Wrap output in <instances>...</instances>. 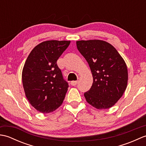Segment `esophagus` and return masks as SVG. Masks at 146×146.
Listing matches in <instances>:
<instances>
[{
	"instance_id": "1",
	"label": "esophagus",
	"mask_w": 146,
	"mask_h": 146,
	"mask_svg": "<svg viewBox=\"0 0 146 146\" xmlns=\"http://www.w3.org/2000/svg\"><path fill=\"white\" fill-rule=\"evenodd\" d=\"M78 81H72L71 82V85L72 86H75L76 85L78 84Z\"/></svg>"
}]
</instances>
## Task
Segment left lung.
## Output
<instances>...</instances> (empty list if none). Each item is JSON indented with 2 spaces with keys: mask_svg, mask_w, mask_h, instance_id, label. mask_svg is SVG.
Segmentation results:
<instances>
[{
  "mask_svg": "<svg viewBox=\"0 0 146 146\" xmlns=\"http://www.w3.org/2000/svg\"><path fill=\"white\" fill-rule=\"evenodd\" d=\"M78 51L88 62L93 84L84 94L86 102L97 109H108L125 91L128 71L125 61L113 46L99 39L76 41Z\"/></svg>",
  "mask_w": 146,
  "mask_h": 146,
  "instance_id": "left-lung-1",
  "label": "left lung"
}]
</instances>
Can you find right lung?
Listing matches in <instances>:
<instances>
[{"mask_svg": "<svg viewBox=\"0 0 146 146\" xmlns=\"http://www.w3.org/2000/svg\"><path fill=\"white\" fill-rule=\"evenodd\" d=\"M70 44V41L42 42L31 51L24 64L22 80L26 97L42 113L52 112L63 104L68 84L56 62Z\"/></svg>", "mask_w": 146, "mask_h": 146, "instance_id": "right-lung-1", "label": "right lung"}]
</instances>
